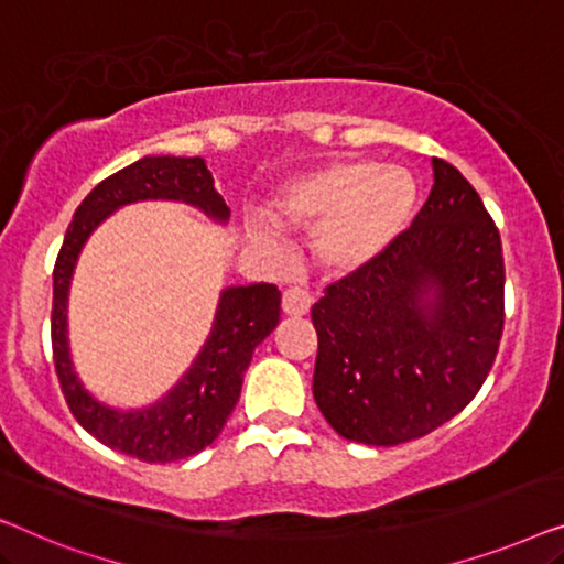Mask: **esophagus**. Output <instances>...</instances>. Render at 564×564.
<instances>
[{
    "instance_id": "1",
    "label": "esophagus",
    "mask_w": 564,
    "mask_h": 564,
    "mask_svg": "<svg viewBox=\"0 0 564 564\" xmlns=\"http://www.w3.org/2000/svg\"><path fill=\"white\" fill-rule=\"evenodd\" d=\"M312 293L304 289H285L283 291V312L289 316H306L312 312Z\"/></svg>"
}]
</instances>
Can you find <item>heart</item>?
I'll return each mask as SVG.
<instances>
[{
    "mask_svg": "<svg viewBox=\"0 0 564 564\" xmlns=\"http://www.w3.org/2000/svg\"><path fill=\"white\" fill-rule=\"evenodd\" d=\"M416 196V181L401 165L345 158L285 181L265 214L285 232H314L312 250L324 271L355 275L401 240ZM248 235L263 250L281 252L279 235L263 221H252Z\"/></svg>",
    "mask_w": 564,
    "mask_h": 564,
    "instance_id": "b5f03b06",
    "label": "heart"
}]
</instances>
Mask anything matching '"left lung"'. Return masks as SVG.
<instances>
[{
    "instance_id": "8db88e82",
    "label": "left lung",
    "mask_w": 564,
    "mask_h": 564,
    "mask_svg": "<svg viewBox=\"0 0 564 564\" xmlns=\"http://www.w3.org/2000/svg\"><path fill=\"white\" fill-rule=\"evenodd\" d=\"M430 199L368 271L312 308L314 401L339 437L393 447L457 416L503 332L501 235L455 165L432 158Z\"/></svg>"
}]
</instances>
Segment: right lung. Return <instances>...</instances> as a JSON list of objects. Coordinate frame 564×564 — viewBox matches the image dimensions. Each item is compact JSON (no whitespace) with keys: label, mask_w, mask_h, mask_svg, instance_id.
<instances>
[{"label":"right lung","mask_w":564,"mask_h":564,"mask_svg":"<svg viewBox=\"0 0 564 564\" xmlns=\"http://www.w3.org/2000/svg\"><path fill=\"white\" fill-rule=\"evenodd\" d=\"M158 199L196 206L219 225L229 219V206L214 188L204 158L145 155L94 186L78 204L53 271V360L70 414L91 437L142 463L192 457L219 437L240 399L252 352L281 316V291L273 283L229 285L219 293L212 332L199 355L163 399L145 409H115L94 399L76 376L68 345V291L78 256L109 214L127 204Z\"/></svg>","instance_id":"add662e5"}]
</instances>
